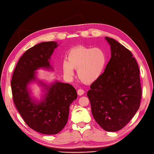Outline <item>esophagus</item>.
Returning a JSON list of instances; mask_svg holds the SVG:
<instances>
[{
    "instance_id": "34e87169",
    "label": "esophagus",
    "mask_w": 154,
    "mask_h": 154,
    "mask_svg": "<svg viewBox=\"0 0 154 154\" xmlns=\"http://www.w3.org/2000/svg\"><path fill=\"white\" fill-rule=\"evenodd\" d=\"M84 91H83V89H78V91H77V93H78V94L79 95V96H82V95H83V94H84Z\"/></svg>"
}]
</instances>
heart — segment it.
Returning <instances> with one entry per match:
<instances>
[{
	"mask_svg": "<svg viewBox=\"0 0 154 154\" xmlns=\"http://www.w3.org/2000/svg\"><path fill=\"white\" fill-rule=\"evenodd\" d=\"M67 62L62 64L65 75L72 78L73 69H78V76L85 83H92L103 74L106 62V57L103 49L91 48L83 45L74 47L69 51Z\"/></svg>",
	"mask_w": 154,
	"mask_h": 154,
	"instance_id": "heart-1",
	"label": "heart"
}]
</instances>
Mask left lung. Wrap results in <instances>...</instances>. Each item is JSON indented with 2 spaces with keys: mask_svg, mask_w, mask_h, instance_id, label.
<instances>
[{
  "mask_svg": "<svg viewBox=\"0 0 154 154\" xmlns=\"http://www.w3.org/2000/svg\"><path fill=\"white\" fill-rule=\"evenodd\" d=\"M105 38L110 45L111 58L87 94L97 123L106 131L116 132L137 112L142 90L139 67L132 53L114 39Z\"/></svg>",
  "mask_w": 154,
  "mask_h": 154,
  "instance_id": "8db88e82",
  "label": "left lung"
}]
</instances>
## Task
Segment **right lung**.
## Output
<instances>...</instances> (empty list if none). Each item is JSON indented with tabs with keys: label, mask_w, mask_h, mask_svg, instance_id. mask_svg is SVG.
I'll return each mask as SVG.
<instances>
[{
	"label": "right lung",
	"mask_w": 154,
	"mask_h": 154,
	"mask_svg": "<svg viewBox=\"0 0 154 154\" xmlns=\"http://www.w3.org/2000/svg\"><path fill=\"white\" fill-rule=\"evenodd\" d=\"M58 46L56 42H44L27 50L18 60L11 82L13 100L22 118L31 128L47 135L58 134L65 127L69 106L77 98L76 89L69 83L56 80L48 85L36 78V70L53 69L51 57ZM33 81L44 88L39 102L30 97L28 85Z\"/></svg>",
	"instance_id": "obj_1"
}]
</instances>
